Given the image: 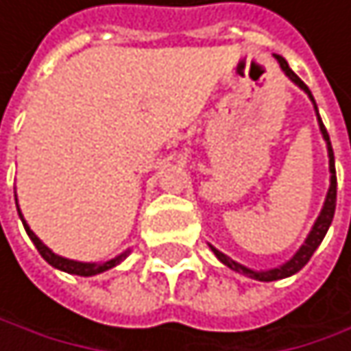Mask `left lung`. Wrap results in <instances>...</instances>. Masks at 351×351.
I'll use <instances>...</instances> for the list:
<instances>
[{
  "label": "left lung",
  "mask_w": 351,
  "mask_h": 351,
  "mask_svg": "<svg viewBox=\"0 0 351 351\" xmlns=\"http://www.w3.org/2000/svg\"><path fill=\"white\" fill-rule=\"evenodd\" d=\"M274 58H277V62H279L281 70L287 74L289 81H293L302 91H306V93H308V97H310V99H312V104H314V97H312L310 89L304 85V81L298 77V74L289 68V64L285 62V58H281V56H277V53H274ZM314 110H316V104H314ZM316 114H318V110H316ZM318 124H320V133H322L324 141H327V152H329V170H331V185H329V191H327V199H324V206H322V210H320V214H318V218H316V222H314L312 231L308 233V237H306L304 245L293 254V258H291V260H287L285 264H281V266H277V268H270V270H252V268H247V266H243V264H239V262L231 260L229 256H224L222 252H218L216 247H212V245H210V247H212V252L216 254V258H218L224 266H229L231 270H237V272L245 274V277H250V279H256V281H279V279H287V277H291V274H295L298 270H302V268L308 264V260L312 258V254L316 252V247L320 245V241L324 239V235H327V231H329V227H331V222H333V214H335V202H337V177H335V156H333L331 139H329V133H327V129H324V124H322L320 116H318Z\"/></svg>",
  "instance_id": "obj_1"
}]
</instances>
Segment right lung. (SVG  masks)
<instances>
[{
	"instance_id": "add662e5",
	"label": "right lung",
	"mask_w": 351,
	"mask_h": 351,
	"mask_svg": "<svg viewBox=\"0 0 351 351\" xmlns=\"http://www.w3.org/2000/svg\"><path fill=\"white\" fill-rule=\"evenodd\" d=\"M16 208H18V202H16ZM18 216H20V220H22V224H24V229H27V235L31 237V241H33L35 247L39 250V254L45 258V262H49V264H51L53 268H58V270H64V272H70V274H79V277H93V274H99V272H104V270L114 268L116 264H120L124 258L129 256V250H127V252H122L120 256H116V258H112V260H108V262H77V260L62 258V256L53 254V252H51V250H49V247L31 231V227L27 224V220H24L20 208H18Z\"/></svg>"
}]
</instances>
